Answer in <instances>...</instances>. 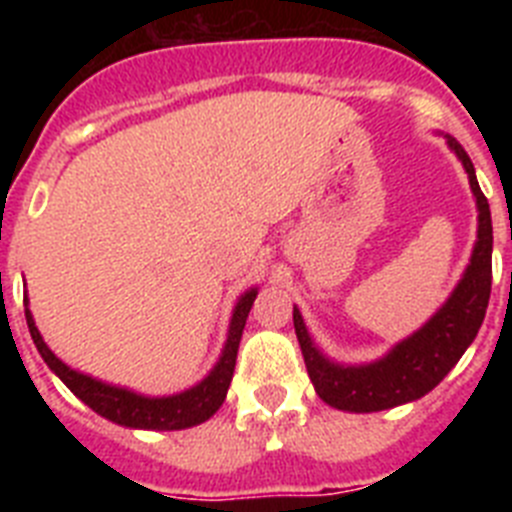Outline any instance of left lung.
<instances>
[{"mask_svg": "<svg viewBox=\"0 0 512 512\" xmlns=\"http://www.w3.org/2000/svg\"><path fill=\"white\" fill-rule=\"evenodd\" d=\"M469 176L477 205V241L469 264L446 302L415 333L397 341L384 356L366 364H341L312 341L302 312L292 310L295 333L305 356L310 382L323 402L346 413H379L420 400L436 387L464 356L485 320L492 287V217L487 197L474 174L472 158L459 140L443 135Z\"/></svg>", "mask_w": 512, "mask_h": 512, "instance_id": "1", "label": "left lung"}]
</instances>
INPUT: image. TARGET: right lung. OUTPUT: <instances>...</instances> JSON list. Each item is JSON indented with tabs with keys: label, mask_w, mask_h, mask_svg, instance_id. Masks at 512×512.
<instances>
[{
	"label": "right lung",
	"mask_w": 512,
	"mask_h": 512,
	"mask_svg": "<svg viewBox=\"0 0 512 512\" xmlns=\"http://www.w3.org/2000/svg\"><path fill=\"white\" fill-rule=\"evenodd\" d=\"M256 295H259V287H251L238 297V302H235L228 325V338H225V346L223 351H220V359H217L215 366L207 372V377L200 379V382L194 384V387H189V390L164 397L140 395V392L130 390V387L102 382V379L92 377V374L71 369L66 361H61L53 354L51 348H48V343L43 341V336H40L33 312L27 307V295L25 318L35 348H38V354L43 356L45 364H48V369H51V372L56 374V377L84 402V405H89L94 413L112 420V423L117 425H125V428H138V431H182V428H192V425H200L205 423V420H210L225 402L230 379H233L235 356H238V346H241L243 328H246V318L248 312H251Z\"/></svg>",
	"instance_id": "add662e5"
}]
</instances>
